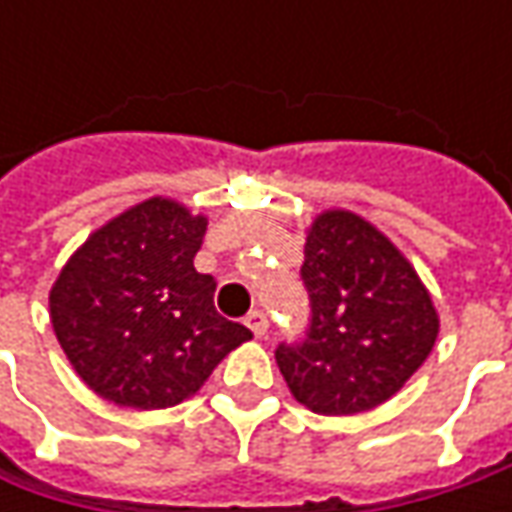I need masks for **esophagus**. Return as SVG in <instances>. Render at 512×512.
<instances>
[{
	"instance_id": "34e87169",
	"label": "esophagus",
	"mask_w": 512,
	"mask_h": 512,
	"mask_svg": "<svg viewBox=\"0 0 512 512\" xmlns=\"http://www.w3.org/2000/svg\"><path fill=\"white\" fill-rule=\"evenodd\" d=\"M245 325L253 330V336H256V339H262V336L267 333V316L262 313V310H250V313H247Z\"/></svg>"
}]
</instances>
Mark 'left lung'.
Here are the masks:
<instances>
[{
  "instance_id": "1",
  "label": "left lung",
  "mask_w": 512,
  "mask_h": 512,
  "mask_svg": "<svg viewBox=\"0 0 512 512\" xmlns=\"http://www.w3.org/2000/svg\"><path fill=\"white\" fill-rule=\"evenodd\" d=\"M310 325L282 342L276 362L290 393L322 416H353L387 402L422 367L439 316L416 270L362 216L322 213L302 265Z\"/></svg>"
}]
</instances>
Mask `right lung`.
<instances>
[{
  "instance_id": "add662e5",
  "label": "right lung",
  "mask_w": 512,
  "mask_h": 512,
  "mask_svg": "<svg viewBox=\"0 0 512 512\" xmlns=\"http://www.w3.org/2000/svg\"><path fill=\"white\" fill-rule=\"evenodd\" d=\"M205 216L148 199L99 227L50 290V322L73 370L119 407L193 396L253 333L216 313V279L193 267Z\"/></svg>"
}]
</instances>
